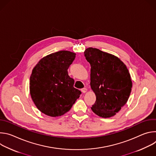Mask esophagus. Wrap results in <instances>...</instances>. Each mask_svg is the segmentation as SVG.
I'll use <instances>...</instances> for the list:
<instances>
[{
	"mask_svg": "<svg viewBox=\"0 0 156 156\" xmlns=\"http://www.w3.org/2000/svg\"><path fill=\"white\" fill-rule=\"evenodd\" d=\"M87 89L86 88H83L82 89V90H81V92L83 93H86L87 92Z\"/></svg>",
	"mask_w": 156,
	"mask_h": 156,
	"instance_id": "esophagus-1",
	"label": "esophagus"
}]
</instances>
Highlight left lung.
I'll list each match as a JSON object with an SVG mask.
<instances>
[{
  "label": "left lung",
  "mask_w": 156,
  "mask_h": 156,
  "mask_svg": "<svg viewBox=\"0 0 156 156\" xmlns=\"http://www.w3.org/2000/svg\"><path fill=\"white\" fill-rule=\"evenodd\" d=\"M91 65L90 85L96 101L93 112L102 118L114 116L129 97L132 81L126 65L117 56L96 48L84 52Z\"/></svg>",
  "instance_id": "8db88e82"
}]
</instances>
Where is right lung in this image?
Instances as JSON below:
<instances>
[{"instance_id": "add662e5", "label": "right lung", "mask_w": 156, "mask_h": 156, "mask_svg": "<svg viewBox=\"0 0 156 156\" xmlns=\"http://www.w3.org/2000/svg\"><path fill=\"white\" fill-rule=\"evenodd\" d=\"M76 54L60 51L42 58L32 70L30 93L32 100L41 112L55 117L70 110L81 91L73 87L74 80L67 70Z\"/></svg>"}]
</instances>
